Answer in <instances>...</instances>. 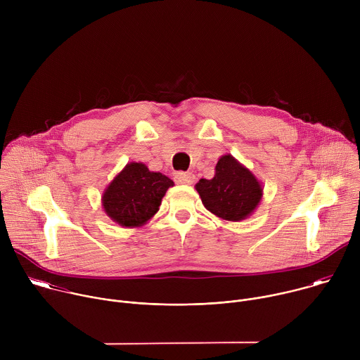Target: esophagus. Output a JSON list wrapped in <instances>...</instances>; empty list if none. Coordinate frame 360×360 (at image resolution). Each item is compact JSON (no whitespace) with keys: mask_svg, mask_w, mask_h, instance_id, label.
Returning a JSON list of instances; mask_svg holds the SVG:
<instances>
[{"mask_svg":"<svg viewBox=\"0 0 360 360\" xmlns=\"http://www.w3.org/2000/svg\"><path fill=\"white\" fill-rule=\"evenodd\" d=\"M175 182L179 185H192L195 182V175L191 172H176Z\"/></svg>","mask_w":360,"mask_h":360,"instance_id":"34e87169","label":"esophagus"}]
</instances>
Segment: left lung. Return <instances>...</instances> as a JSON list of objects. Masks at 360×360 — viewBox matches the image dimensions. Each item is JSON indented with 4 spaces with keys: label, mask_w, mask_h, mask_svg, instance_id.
Instances as JSON below:
<instances>
[{
    "label": "left lung",
    "mask_w": 360,
    "mask_h": 360,
    "mask_svg": "<svg viewBox=\"0 0 360 360\" xmlns=\"http://www.w3.org/2000/svg\"><path fill=\"white\" fill-rule=\"evenodd\" d=\"M195 189L205 208L229 222L250 217L264 196L261 181L231 153L218 160L214 178L199 179Z\"/></svg>",
    "instance_id": "8db88e82"
}]
</instances>
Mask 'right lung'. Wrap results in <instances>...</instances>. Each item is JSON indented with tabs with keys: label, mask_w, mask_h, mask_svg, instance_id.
Masks as SVG:
<instances>
[{
	"label": "right lung",
	"mask_w": 360,
	"mask_h": 360,
	"mask_svg": "<svg viewBox=\"0 0 360 360\" xmlns=\"http://www.w3.org/2000/svg\"><path fill=\"white\" fill-rule=\"evenodd\" d=\"M174 181L149 171L142 162H129L102 193L104 212L122 228H139L160 211V205Z\"/></svg>",
	"instance_id": "1"
}]
</instances>
